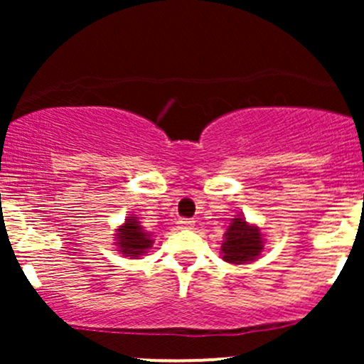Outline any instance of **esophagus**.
Listing matches in <instances>:
<instances>
[{
	"mask_svg": "<svg viewBox=\"0 0 364 364\" xmlns=\"http://www.w3.org/2000/svg\"><path fill=\"white\" fill-rule=\"evenodd\" d=\"M195 220L193 219H179L178 220V228L179 229H193Z\"/></svg>",
	"mask_w": 364,
	"mask_h": 364,
	"instance_id": "1",
	"label": "esophagus"
}]
</instances>
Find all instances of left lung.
Masks as SVG:
<instances>
[{
	"instance_id": "8db88e82",
	"label": "left lung",
	"mask_w": 364,
	"mask_h": 364,
	"mask_svg": "<svg viewBox=\"0 0 364 364\" xmlns=\"http://www.w3.org/2000/svg\"><path fill=\"white\" fill-rule=\"evenodd\" d=\"M224 237L223 258L229 263L241 265V263L252 262L263 250L260 229L257 225H250L243 217L232 219Z\"/></svg>"
}]
</instances>
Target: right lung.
<instances>
[{"label":"right lung","instance_id":"obj_1","mask_svg":"<svg viewBox=\"0 0 364 364\" xmlns=\"http://www.w3.org/2000/svg\"><path fill=\"white\" fill-rule=\"evenodd\" d=\"M118 246L119 252L127 257H139L145 253L152 246L154 241L150 240L149 232L144 231L136 217H129L121 228L118 229Z\"/></svg>","mask_w":364,"mask_h":364}]
</instances>
